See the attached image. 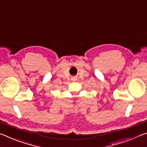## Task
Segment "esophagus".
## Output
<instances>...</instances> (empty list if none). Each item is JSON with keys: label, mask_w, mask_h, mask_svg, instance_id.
Returning <instances> with one entry per match:
<instances>
[{"label": "esophagus", "mask_w": 147, "mask_h": 147, "mask_svg": "<svg viewBox=\"0 0 147 147\" xmlns=\"http://www.w3.org/2000/svg\"><path fill=\"white\" fill-rule=\"evenodd\" d=\"M74 79H75V78H73V80H74Z\"/></svg>", "instance_id": "1"}]
</instances>
